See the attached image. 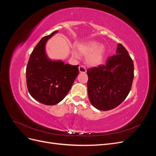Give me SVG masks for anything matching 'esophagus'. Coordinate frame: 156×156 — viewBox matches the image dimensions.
<instances>
[{"label": "esophagus", "mask_w": 156, "mask_h": 156, "mask_svg": "<svg viewBox=\"0 0 156 156\" xmlns=\"http://www.w3.org/2000/svg\"><path fill=\"white\" fill-rule=\"evenodd\" d=\"M79 72H80V73H86V72H87V69H86V68L84 67V66H83V65L79 66Z\"/></svg>", "instance_id": "esophagus-1"}]
</instances>
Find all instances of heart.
I'll return each instance as SVG.
<instances>
[{
  "instance_id": "1",
  "label": "heart",
  "mask_w": 156,
  "mask_h": 156,
  "mask_svg": "<svg viewBox=\"0 0 156 156\" xmlns=\"http://www.w3.org/2000/svg\"><path fill=\"white\" fill-rule=\"evenodd\" d=\"M78 50L81 55L88 56L87 62L91 66H98L100 64L103 59L105 54V48L100 47V44L96 41H91L88 43L78 45ZM74 56L78 57L77 53H73Z\"/></svg>"
}]
</instances>
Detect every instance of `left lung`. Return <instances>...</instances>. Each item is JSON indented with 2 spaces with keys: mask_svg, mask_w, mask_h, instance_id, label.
Here are the masks:
<instances>
[{
  "mask_svg": "<svg viewBox=\"0 0 156 156\" xmlns=\"http://www.w3.org/2000/svg\"><path fill=\"white\" fill-rule=\"evenodd\" d=\"M87 88L92 105L101 111L111 110L124 101L134 78V65L121 44L116 54L108 57L105 65L87 69Z\"/></svg>",
  "mask_w": 156,
  "mask_h": 156,
  "instance_id": "obj_1",
  "label": "left lung"
}]
</instances>
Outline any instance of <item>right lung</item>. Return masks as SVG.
Here are the masks:
<instances>
[{
  "label": "right lung",
  "mask_w": 156,
  "mask_h": 156,
  "mask_svg": "<svg viewBox=\"0 0 156 156\" xmlns=\"http://www.w3.org/2000/svg\"><path fill=\"white\" fill-rule=\"evenodd\" d=\"M58 32L44 36L36 45L26 68L27 86L31 96L43 104L53 105L67 95L79 74V65L51 61L45 53L47 40Z\"/></svg>",
  "instance_id": "obj_1"
}]
</instances>
